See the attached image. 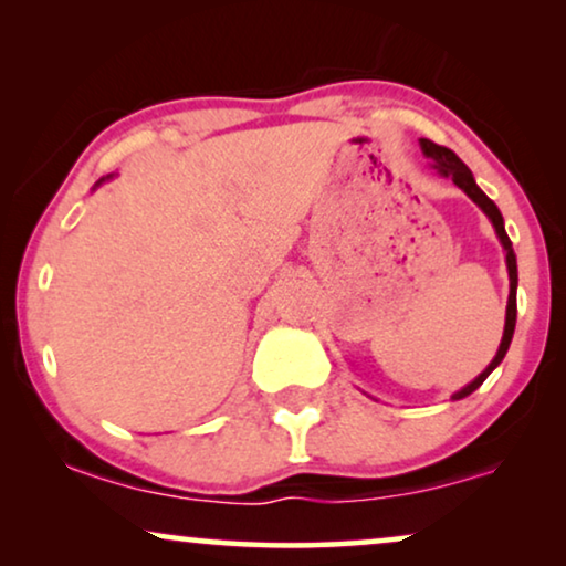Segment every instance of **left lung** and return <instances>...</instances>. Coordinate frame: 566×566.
I'll use <instances>...</instances> for the list:
<instances>
[{
    "label": "left lung",
    "mask_w": 566,
    "mask_h": 566,
    "mask_svg": "<svg viewBox=\"0 0 566 566\" xmlns=\"http://www.w3.org/2000/svg\"><path fill=\"white\" fill-rule=\"evenodd\" d=\"M420 149L424 157L432 161V167L438 169L440 177H451L453 185H459V188L467 192V196L474 200V203L482 208L486 219L492 221L494 227V234H497L502 250H505V265H507V277H510V296H507V312H505V332H502V339H500V347H497V355H494L490 366H486L482 374H479L474 381L463 386L461 391H455L451 399H463L469 397L471 391H476L479 386L486 381V376L492 374L494 368L500 366L502 358H505L510 343H513V332H515V316H517V304H515V291H517V262H515V252H513V242H510L507 231H505V221H502V213L500 208L494 206V200H490L484 196V190L479 188L474 175H471V169L463 165V161L455 157L451 149H446V146H438L432 144L430 138H420Z\"/></svg>",
    "instance_id": "obj_1"
}]
</instances>
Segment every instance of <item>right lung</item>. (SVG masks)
<instances>
[{
	"mask_svg": "<svg viewBox=\"0 0 566 566\" xmlns=\"http://www.w3.org/2000/svg\"><path fill=\"white\" fill-rule=\"evenodd\" d=\"M111 177H113V175H107V177H103V180H99V182H95V188H99V185H103L105 180H111ZM95 188H92V190H95Z\"/></svg>",
	"mask_w": 566,
	"mask_h": 566,
	"instance_id": "obj_1",
	"label": "right lung"
}]
</instances>
